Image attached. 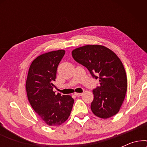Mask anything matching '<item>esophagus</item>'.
<instances>
[{
    "label": "esophagus",
    "instance_id": "34e87169",
    "mask_svg": "<svg viewBox=\"0 0 147 147\" xmlns=\"http://www.w3.org/2000/svg\"><path fill=\"white\" fill-rule=\"evenodd\" d=\"M75 95L78 97H80V96H82L83 95V93H75Z\"/></svg>",
    "mask_w": 147,
    "mask_h": 147
}]
</instances>
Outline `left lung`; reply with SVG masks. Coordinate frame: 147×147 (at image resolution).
Here are the masks:
<instances>
[{"label":"left lung","instance_id":"left-lung-1","mask_svg":"<svg viewBox=\"0 0 147 147\" xmlns=\"http://www.w3.org/2000/svg\"><path fill=\"white\" fill-rule=\"evenodd\" d=\"M78 63L85 66L100 86L94 89L91 110L100 118H109L119 112L127 90V77L121 60L108 48L87 45L71 52Z\"/></svg>","mask_w":147,"mask_h":147}]
</instances>
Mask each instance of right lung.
I'll return each mask as SVG.
<instances>
[{"label": "right lung", "instance_id": "add662e5", "mask_svg": "<svg viewBox=\"0 0 147 147\" xmlns=\"http://www.w3.org/2000/svg\"><path fill=\"white\" fill-rule=\"evenodd\" d=\"M65 51L60 49L41 54L32 61L26 81V91L32 108L47 125H61L68 119L74 100L55 94L56 73Z\"/></svg>", "mask_w": 147, "mask_h": 147}]
</instances>
